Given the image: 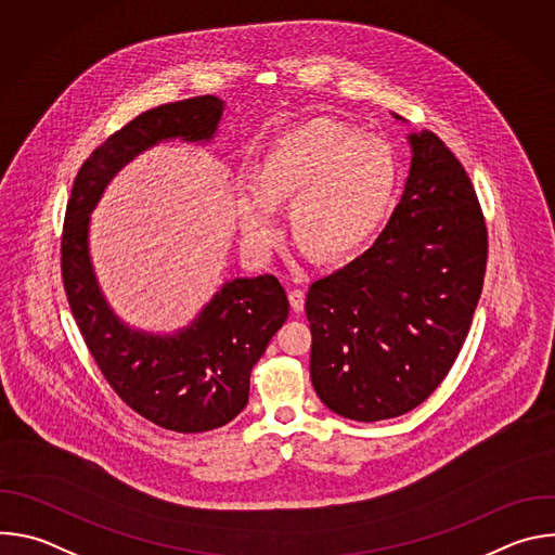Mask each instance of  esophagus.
<instances>
[{
    "instance_id": "1",
    "label": "esophagus",
    "mask_w": 555,
    "mask_h": 555,
    "mask_svg": "<svg viewBox=\"0 0 555 555\" xmlns=\"http://www.w3.org/2000/svg\"><path fill=\"white\" fill-rule=\"evenodd\" d=\"M289 305L294 311H302L305 307V292L302 289H292L289 292Z\"/></svg>"
}]
</instances>
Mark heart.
Here are the masks:
<instances>
[{
    "mask_svg": "<svg viewBox=\"0 0 555 555\" xmlns=\"http://www.w3.org/2000/svg\"><path fill=\"white\" fill-rule=\"evenodd\" d=\"M398 163L390 146L315 118L279 133L261 153L255 180L236 184V221L250 253L268 255L276 204L289 202L294 234L323 257L345 255L384 219Z\"/></svg>",
    "mask_w": 555,
    "mask_h": 555,
    "instance_id": "heart-1",
    "label": "heart"
}]
</instances>
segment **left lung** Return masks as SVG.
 Masks as SVG:
<instances>
[{"instance_id":"1","label":"left lung","mask_w":555,"mask_h":555,"mask_svg":"<svg viewBox=\"0 0 555 555\" xmlns=\"http://www.w3.org/2000/svg\"><path fill=\"white\" fill-rule=\"evenodd\" d=\"M406 138L413 160L386 228L305 300L311 384L353 422L400 417L428 398L483 289L488 230L465 169L433 131Z\"/></svg>"}]
</instances>
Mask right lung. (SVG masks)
<instances>
[{"instance_id": "add662e5", "label": "right lung", "mask_w": 555, "mask_h": 555, "mask_svg": "<svg viewBox=\"0 0 555 555\" xmlns=\"http://www.w3.org/2000/svg\"><path fill=\"white\" fill-rule=\"evenodd\" d=\"M223 107L217 96H195L149 109L109 135L74 180L61 240L69 309L99 369L129 409L176 433L215 430L246 409L250 371L289 313L285 289L272 274L232 279L173 334L131 327L96 279L90 215L142 151L167 140L212 142Z\"/></svg>"}]
</instances>
